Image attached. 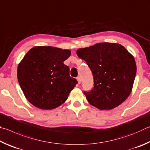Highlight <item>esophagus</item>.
Segmentation results:
<instances>
[{
    "mask_svg": "<svg viewBox=\"0 0 150 150\" xmlns=\"http://www.w3.org/2000/svg\"><path fill=\"white\" fill-rule=\"evenodd\" d=\"M77 80H78V83H81V82H82V80H81L80 76H78L77 77Z\"/></svg>",
    "mask_w": 150,
    "mask_h": 150,
    "instance_id": "esophagus-1",
    "label": "esophagus"
}]
</instances>
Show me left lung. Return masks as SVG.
<instances>
[{"label": "left lung", "mask_w": 150, "mask_h": 150, "mask_svg": "<svg viewBox=\"0 0 150 150\" xmlns=\"http://www.w3.org/2000/svg\"><path fill=\"white\" fill-rule=\"evenodd\" d=\"M76 53L93 74V89L83 91L89 103L99 109L110 110L127 99L132 91L136 65L134 58L124 47L100 43L79 49Z\"/></svg>", "instance_id": "1"}]
</instances>
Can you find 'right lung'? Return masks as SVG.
<instances>
[{
  "label": "right lung",
  "instance_id": "1",
  "mask_svg": "<svg viewBox=\"0 0 150 150\" xmlns=\"http://www.w3.org/2000/svg\"><path fill=\"white\" fill-rule=\"evenodd\" d=\"M70 50L50 46L31 49L18 67L17 76L26 99L38 108L47 110L60 106L78 83L70 76L64 61Z\"/></svg>",
  "mask_w": 150,
  "mask_h": 150
}]
</instances>
